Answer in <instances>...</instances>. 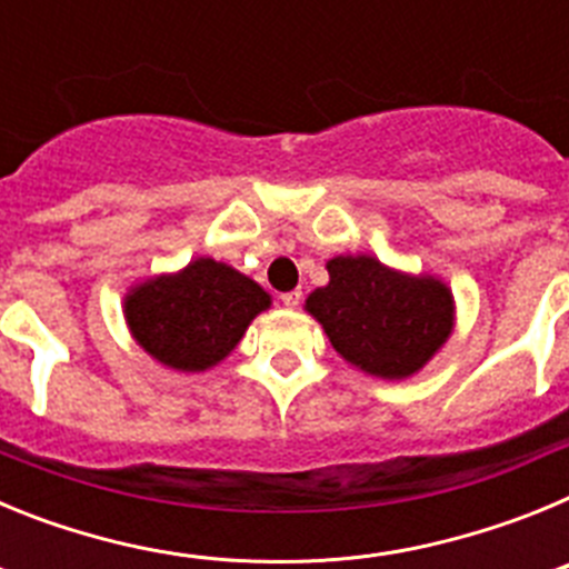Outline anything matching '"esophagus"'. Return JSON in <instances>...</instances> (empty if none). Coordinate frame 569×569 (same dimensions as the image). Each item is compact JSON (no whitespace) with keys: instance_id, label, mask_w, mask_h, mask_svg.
Listing matches in <instances>:
<instances>
[{"instance_id":"esophagus-1","label":"esophagus","mask_w":569,"mask_h":569,"mask_svg":"<svg viewBox=\"0 0 569 569\" xmlns=\"http://www.w3.org/2000/svg\"><path fill=\"white\" fill-rule=\"evenodd\" d=\"M301 301V290H288V293H281V305L284 308H299Z\"/></svg>"}]
</instances>
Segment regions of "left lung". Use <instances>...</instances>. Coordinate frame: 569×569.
I'll return each instance as SVG.
<instances>
[{
    "label": "left lung",
    "mask_w": 569,
    "mask_h": 569,
    "mask_svg": "<svg viewBox=\"0 0 569 569\" xmlns=\"http://www.w3.org/2000/svg\"><path fill=\"white\" fill-rule=\"evenodd\" d=\"M330 281L308 296L345 361L379 379H407L453 330V293L433 276H407L373 256H336Z\"/></svg>",
    "instance_id": "left-lung-1"
}]
</instances>
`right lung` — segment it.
<instances>
[{
	"label": "right lung",
	"mask_w": 569,
	"mask_h": 569,
	"mask_svg": "<svg viewBox=\"0 0 569 569\" xmlns=\"http://www.w3.org/2000/svg\"><path fill=\"white\" fill-rule=\"evenodd\" d=\"M268 308L270 296L253 279L222 261L196 259L139 284L124 301V319L156 361L193 373L219 365Z\"/></svg>",
	"instance_id": "1"
}]
</instances>
